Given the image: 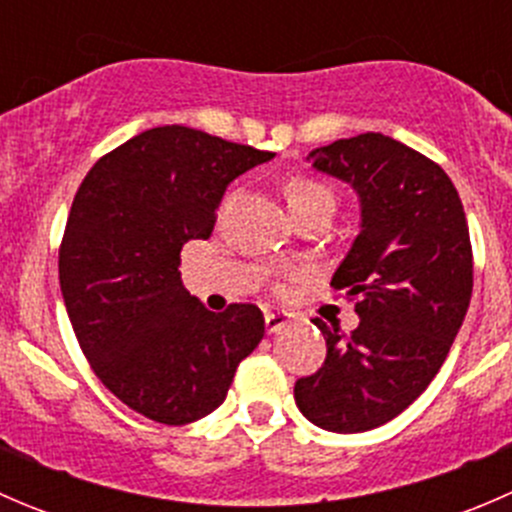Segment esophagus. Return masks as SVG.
I'll return each mask as SVG.
<instances>
[{"instance_id": "esophagus-1", "label": "esophagus", "mask_w": 512, "mask_h": 512, "mask_svg": "<svg viewBox=\"0 0 512 512\" xmlns=\"http://www.w3.org/2000/svg\"><path fill=\"white\" fill-rule=\"evenodd\" d=\"M289 322H292V317H289V314H285V312H267L265 314V327H267V332H270V334L282 332V329H285Z\"/></svg>"}]
</instances>
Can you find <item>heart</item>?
<instances>
[{"instance_id": "heart-1", "label": "heart", "mask_w": 512, "mask_h": 512, "mask_svg": "<svg viewBox=\"0 0 512 512\" xmlns=\"http://www.w3.org/2000/svg\"><path fill=\"white\" fill-rule=\"evenodd\" d=\"M285 198L294 218H302V215L312 213V210L322 208V205H334L332 190L319 183V180L307 178V175L287 178Z\"/></svg>"}]
</instances>
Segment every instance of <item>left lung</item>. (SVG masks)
Masks as SVG:
<instances>
[{"mask_svg":"<svg viewBox=\"0 0 512 512\" xmlns=\"http://www.w3.org/2000/svg\"><path fill=\"white\" fill-rule=\"evenodd\" d=\"M361 203V230L332 277L354 299L359 327L314 319L327 359L294 384L319 428L361 433L409 409L446 361L473 292L466 213L438 163L384 136L361 133L309 153Z\"/></svg>","mask_w":512,"mask_h":512,"instance_id":"1","label":"left lung"}]
</instances>
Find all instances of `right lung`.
I'll return each instance as SVG.
<instances>
[{
    "instance_id": "1",
    "label": "right lung",
    "mask_w": 512,
    "mask_h": 512,
    "mask_svg": "<svg viewBox=\"0 0 512 512\" xmlns=\"http://www.w3.org/2000/svg\"><path fill=\"white\" fill-rule=\"evenodd\" d=\"M270 151L188 126L143 131L96 160L76 190L59 282L94 374L128 409L183 426L225 401L265 337L255 304L215 314L180 282V250L208 240L225 188Z\"/></svg>"
}]
</instances>
